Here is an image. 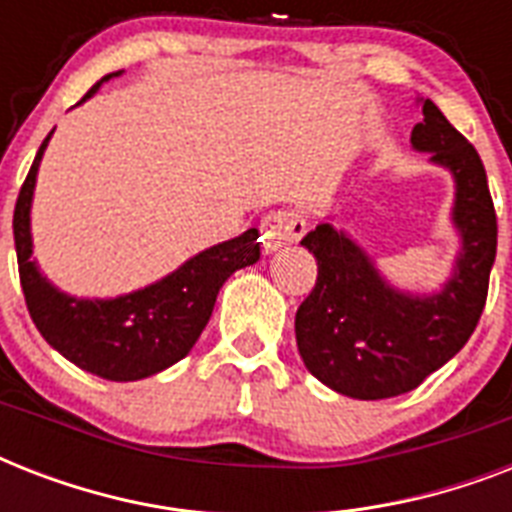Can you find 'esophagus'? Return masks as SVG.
Listing matches in <instances>:
<instances>
[{"mask_svg": "<svg viewBox=\"0 0 512 512\" xmlns=\"http://www.w3.org/2000/svg\"><path fill=\"white\" fill-rule=\"evenodd\" d=\"M305 225L303 220H297V217H287V215H268L263 220V239H265V249L268 252H276L284 244H292L303 236Z\"/></svg>", "mask_w": 512, "mask_h": 512, "instance_id": "34e87169", "label": "esophagus"}]
</instances>
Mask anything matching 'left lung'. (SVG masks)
Wrapping results in <instances>:
<instances>
[{
	"label": "left lung",
	"instance_id": "left-lung-1",
	"mask_svg": "<svg viewBox=\"0 0 512 512\" xmlns=\"http://www.w3.org/2000/svg\"><path fill=\"white\" fill-rule=\"evenodd\" d=\"M420 106L412 148L454 177L460 252L444 287L430 295L393 287L332 223H319L300 241L316 257L319 279L297 308V350L316 380L361 401L409 393L460 353L484 313L497 255V215L481 156L433 100L420 98Z\"/></svg>",
	"mask_w": 512,
	"mask_h": 512
}]
</instances>
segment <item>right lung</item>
Masks as SVG:
<instances>
[{"instance_id":"obj_1","label":"right lung","mask_w":512,"mask_h":512,"mask_svg":"<svg viewBox=\"0 0 512 512\" xmlns=\"http://www.w3.org/2000/svg\"><path fill=\"white\" fill-rule=\"evenodd\" d=\"M116 74L103 76L82 98H92L100 84ZM55 132V130H52ZM52 132L44 138L26 183L18 193L12 233L18 252L20 287L36 329L58 350L60 356L103 380L132 382L164 372L191 353L199 335L207 327L217 292L231 273L260 260L257 228H249L236 239L204 249L185 260L170 276L154 281L130 295L74 297L60 292L31 255V201H34L36 172Z\"/></svg>"}]
</instances>
